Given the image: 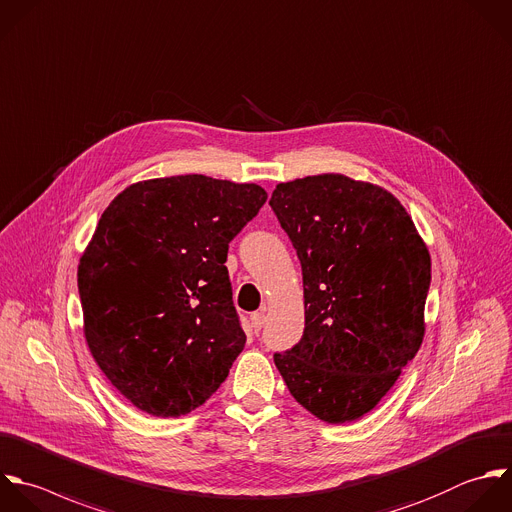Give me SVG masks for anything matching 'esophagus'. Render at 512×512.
<instances>
[{"label":"esophagus","mask_w":512,"mask_h":512,"mask_svg":"<svg viewBox=\"0 0 512 512\" xmlns=\"http://www.w3.org/2000/svg\"><path fill=\"white\" fill-rule=\"evenodd\" d=\"M251 325H253L255 333H259L263 329V325H265V313H253L251 315Z\"/></svg>","instance_id":"1"}]
</instances>
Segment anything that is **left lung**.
Instances as JSON below:
<instances>
[{"mask_svg": "<svg viewBox=\"0 0 512 512\" xmlns=\"http://www.w3.org/2000/svg\"><path fill=\"white\" fill-rule=\"evenodd\" d=\"M269 205L301 261L305 297L303 337L275 365L309 413L355 421L423 343L429 251L397 197L345 175L279 183Z\"/></svg>", "mask_w": 512, "mask_h": 512, "instance_id": "1", "label": "left lung"}]
</instances>
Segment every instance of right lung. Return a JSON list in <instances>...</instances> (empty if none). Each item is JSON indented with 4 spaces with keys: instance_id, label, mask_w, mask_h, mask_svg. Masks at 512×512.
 <instances>
[{
    "instance_id": "right-lung-1",
    "label": "right lung",
    "mask_w": 512,
    "mask_h": 512,
    "mask_svg": "<svg viewBox=\"0 0 512 512\" xmlns=\"http://www.w3.org/2000/svg\"><path fill=\"white\" fill-rule=\"evenodd\" d=\"M255 183L177 175L135 183L103 211L77 267L89 351L153 417L203 405L245 347L225 267L259 213Z\"/></svg>"
}]
</instances>
